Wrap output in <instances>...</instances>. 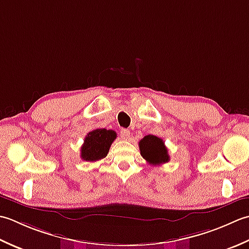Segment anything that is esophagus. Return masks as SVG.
Segmentation results:
<instances>
[{
    "mask_svg": "<svg viewBox=\"0 0 249 249\" xmlns=\"http://www.w3.org/2000/svg\"><path fill=\"white\" fill-rule=\"evenodd\" d=\"M120 136L123 140H128L129 136H130V131L126 130V129H121L120 130Z\"/></svg>",
    "mask_w": 249,
    "mask_h": 249,
    "instance_id": "34e87169",
    "label": "esophagus"
}]
</instances>
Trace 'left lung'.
I'll return each instance as SVG.
<instances>
[{
    "mask_svg": "<svg viewBox=\"0 0 249 249\" xmlns=\"http://www.w3.org/2000/svg\"><path fill=\"white\" fill-rule=\"evenodd\" d=\"M141 156L151 165L164 164L170 160L163 140L155 135H146L139 143Z\"/></svg>",
    "mask_w": 249,
    "mask_h": 249,
    "instance_id": "obj_1",
    "label": "left lung"
}]
</instances>
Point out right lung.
Returning <instances> with one entry per match:
<instances>
[{
	"label": "right lung",
	"instance_id": "right-lung-1",
	"mask_svg": "<svg viewBox=\"0 0 249 249\" xmlns=\"http://www.w3.org/2000/svg\"><path fill=\"white\" fill-rule=\"evenodd\" d=\"M116 138L117 134L113 130L95 129L89 132L86 135L80 149V157L83 160L88 162H94L105 158Z\"/></svg>",
	"mask_w": 249,
	"mask_h": 249
}]
</instances>
